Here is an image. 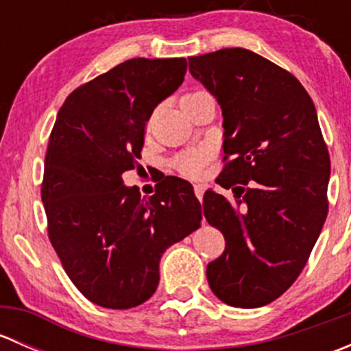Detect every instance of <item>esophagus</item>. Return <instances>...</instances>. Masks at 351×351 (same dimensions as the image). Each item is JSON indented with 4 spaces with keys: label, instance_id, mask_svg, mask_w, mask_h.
<instances>
[{
    "label": "esophagus",
    "instance_id": "1",
    "mask_svg": "<svg viewBox=\"0 0 351 351\" xmlns=\"http://www.w3.org/2000/svg\"><path fill=\"white\" fill-rule=\"evenodd\" d=\"M193 192H195V197L198 198V200H202V197H204V185H200V183H198V185L193 186Z\"/></svg>",
    "mask_w": 351,
    "mask_h": 351
}]
</instances>
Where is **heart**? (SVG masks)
Masks as SVG:
<instances>
[{
    "label": "heart",
    "instance_id": "b5f03b06",
    "mask_svg": "<svg viewBox=\"0 0 351 351\" xmlns=\"http://www.w3.org/2000/svg\"><path fill=\"white\" fill-rule=\"evenodd\" d=\"M202 91H193V93H186L185 97L182 98V101L190 100V98L197 97L200 95ZM153 120H149V125ZM208 158H210V151L207 147H200V149H192V151H186V153L180 154L176 158V168H178L180 173H183L185 176H190V178H197L200 176L202 169L204 166L207 165Z\"/></svg>",
    "mask_w": 351,
    "mask_h": 351
}]
</instances>
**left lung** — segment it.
Returning a JSON list of instances; mask_svg holds the SVG:
<instances>
[{
  "label": "left lung",
  "instance_id": "1",
  "mask_svg": "<svg viewBox=\"0 0 351 351\" xmlns=\"http://www.w3.org/2000/svg\"><path fill=\"white\" fill-rule=\"evenodd\" d=\"M190 73L224 117V168L204 215L226 250L207 265L212 292L253 309L282 295L306 267L328 215L331 165L316 107L292 73L246 49L190 58Z\"/></svg>",
  "mask_w": 351,
  "mask_h": 351
}]
</instances>
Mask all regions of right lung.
<instances>
[{
	"label": "right lung",
	"mask_w": 351,
	"mask_h": 351,
	"mask_svg": "<svg viewBox=\"0 0 351 351\" xmlns=\"http://www.w3.org/2000/svg\"><path fill=\"white\" fill-rule=\"evenodd\" d=\"M183 58H136L77 86L58 113L45 154L42 202L49 241L76 289L107 309L146 302L159 258L200 228L189 182L166 176L151 197L125 186L146 122L183 83Z\"/></svg>",
	"instance_id": "1"
}]
</instances>
